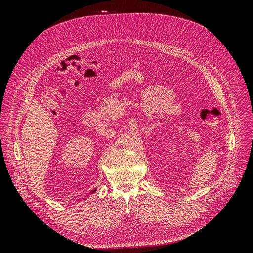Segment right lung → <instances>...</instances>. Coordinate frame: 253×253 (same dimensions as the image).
<instances>
[{
    "label": "right lung",
    "instance_id": "right-lung-1",
    "mask_svg": "<svg viewBox=\"0 0 253 253\" xmlns=\"http://www.w3.org/2000/svg\"><path fill=\"white\" fill-rule=\"evenodd\" d=\"M95 191H96V189H95V190H93V191H91V193H94V192H95Z\"/></svg>",
    "mask_w": 253,
    "mask_h": 253
}]
</instances>
